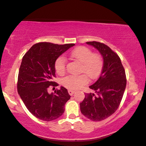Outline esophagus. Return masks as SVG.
I'll list each match as a JSON object with an SVG mask.
<instances>
[{
	"label": "esophagus",
	"mask_w": 146,
	"mask_h": 146,
	"mask_svg": "<svg viewBox=\"0 0 146 146\" xmlns=\"http://www.w3.org/2000/svg\"><path fill=\"white\" fill-rule=\"evenodd\" d=\"M68 93L70 95H73L74 93H75V91H73V90H68Z\"/></svg>",
	"instance_id": "esophagus-1"
}]
</instances>
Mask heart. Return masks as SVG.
<instances>
[{
    "instance_id": "heart-1",
    "label": "heart",
    "mask_w": 146,
    "mask_h": 146,
    "mask_svg": "<svg viewBox=\"0 0 146 146\" xmlns=\"http://www.w3.org/2000/svg\"><path fill=\"white\" fill-rule=\"evenodd\" d=\"M69 56L81 63L80 72L85 73L90 79H95L101 72L103 61L98 53H93L91 50L86 47L76 48L69 53ZM55 69L59 75H63L66 71V61L63 57H59L55 63ZM87 83L85 75H69L62 80V85L70 90L79 89Z\"/></svg>"
}]
</instances>
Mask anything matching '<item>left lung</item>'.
Masks as SVG:
<instances>
[{"mask_svg":"<svg viewBox=\"0 0 146 146\" xmlns=\"http://www.w3.org/2000/svg\"><path fill=\"white\" fill-rule=\"evenodd\" d=\"M86 44L99 52L103 59V66L97 81L89 86L94 93L85 94L80 103V110L90 120L101 121L118 109L126 89V73L120 57L109 47L97 42Z\"/></svg>","mask_w":146,"mask_h":146,"instance_id":"obj_1","label":"left lung"}]
</instances>
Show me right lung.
<instances>
[{"label":"right lung","mask_w":146,"mask_h":146,"mask_svg":"<svg viewBox=\"0 0 146 146\" xmlns=\"http://www.w3.org/2000/svg\"><path fill=\"white\" fill-rule=\"evenodd\" d=\"M75 46L74 44L58 45L42 42L34 44L22 58L18 77V93L28 110L40 120H54L65 111V104L71 96L65 87L49 93L50 85L56 86L57 59Z\"/></svg>","instance_id":"right-lung-1"}]
</instances>
